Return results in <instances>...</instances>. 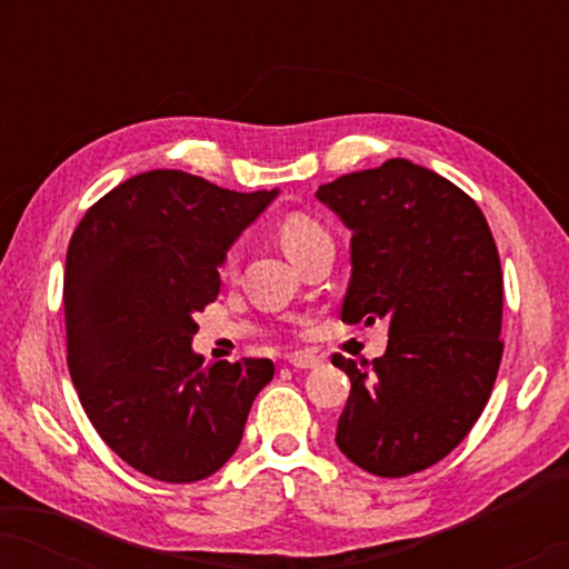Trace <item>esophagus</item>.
<instances>
[{
  "label": "esophagus",
  "mask_w": 569,
  "mask_h": 569,
  "mask_svg": "<svg viewBox=\"0 0 569 569\" xmlns=\"http://www.w3.org/2000/svg\"><path fill=\"white\" fill-rule=\"evenodd\" d=\"M290 365L298 370H313L321 365V357H316L310 352H295V355H290Z\"/></svg>",
  "instance_id": "1"
}]
</instances>
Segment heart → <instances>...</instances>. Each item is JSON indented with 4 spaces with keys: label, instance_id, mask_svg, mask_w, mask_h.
I'll return each instance as SVG.
<instances>
[{
    "label": "heart",
    "instance_id": "1",
    "mask_svg": "<svg viewBox=\"0 0 569 569\" xmlns=\"http://www.w3.org/2000/svg\"><path fill=\"white\" fill-rule=\"evenodd\" d=\"M279 240H282V248L287 251V256H290L292 261H298L308 248H313L321 243V240H331V238H329V230H326L318 220H313V217L290 214L284 217L282 224H279ZM236 269H238V248H230L220 263V274L232 277L236 274Z\"/></svg>",
    "mask_w": 569,
    "mask_h": 569
}]
</instances>
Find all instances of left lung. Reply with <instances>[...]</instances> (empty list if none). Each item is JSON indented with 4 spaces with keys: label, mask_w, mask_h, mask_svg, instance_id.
Returning a JSON list of instances; mask_svg holds the SVG:
<instances>
[{
    "label": "left lung",
    "mask_w": 569,
    "mask_h": 569,
    "mask_svg": "<svg viewBox=\"0 0 569 569\" xmlns=\"http://www.w3.org/2000/svg\"><path fill=\"white\" fill-rule=\"evenodd\" d=\"M316 197L352 230L341 321H388L383 357L331 362L352 380L337 446L376 477L446 458L485 411L502 360V269L469 193L393 158Z\"/></svg>",
    "instance_id": "8db88e82"
}]
</instances>
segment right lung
Masks as SVG:
<instances>
[{
    "label": "right lung",
    "instance_id": "add662e5",
    "mask_svg": "<svg viewBox=\"0 0 569 569\" xmlns=\"http://www.w3.org/2000/svg\"><path fill=\"white\" fill-rule=\"evenodd\" d=\"M277 191L240 193L150 170L98 199L64 269L67 365L84 415L131 469L189 485L222 469L274 362H214L191 349L193 313L220 295L236 238Z\"/></svg>",
    "mask_w": 569,
    "mask_h": 569
}]
</instances>
